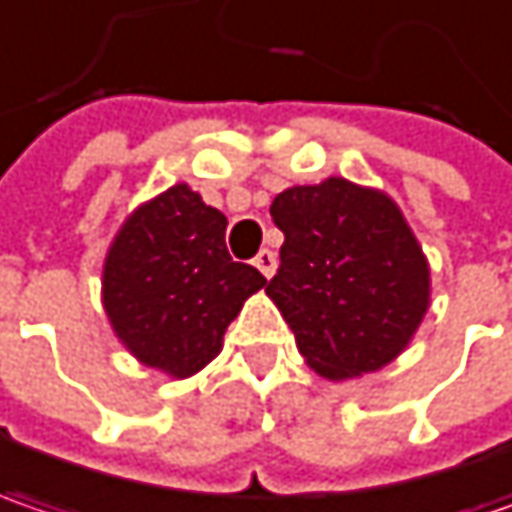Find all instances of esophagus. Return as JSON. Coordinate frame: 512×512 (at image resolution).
Segmentation results:
<instances>
[{
    "label": "esophagus",
    "instance_id": "obj_1",
    "mask_svg": "<svg viewBox=\"0 0 512 512\" xmlns=\"http://www.w3.org/2000/svg\"><path fill=\"white\" fill-rule=\"evenodd\" d=\"M255 266L260 269L263 278H272L275 269H278V257H275V252H269V249H260L255 257Z\"/></svg>",
    "mask_w": 512,
    "mask_h": 512
}]
</instances>
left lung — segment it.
<instances>
[{"mask_svg": "<svg viewBox=\"0 0 512 512\" xmlns=\"http://www.w3.org/2000/svg\"><path fill=\"white\" fill-rule=\"evenodd\" d=\"M284 231L281 269L266 284L307 365L324 379L394 362L429 310L432 272L388 194L342 176L295 185L269 208Z\"/></svg>", "mask_w": 512, "mask_h": 512, "instance_id": "1", "label": "left lung"}]
</instances>
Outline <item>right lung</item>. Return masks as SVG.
I'll return each instance as SVG.
<instances>
[{"instance_id": "add662e5", "label": "right lung", "mask_w": 512, "mask_h": 512, "mask_svg": "<svg viewBox=\"0 0 512 512\" xmlns=\"http://www.w3.org/2000/svg\"><path fill=\"white\" fill-rule=\"evenodd\" d=\"M228 220L185 182L147 199L118 228L101 298L115 336L141 365L173 379L202 371L246 298L266 286L226 249Z\"/></svg>"}]
</instances>
